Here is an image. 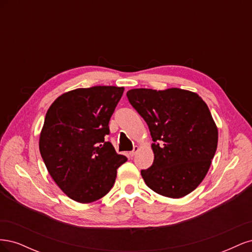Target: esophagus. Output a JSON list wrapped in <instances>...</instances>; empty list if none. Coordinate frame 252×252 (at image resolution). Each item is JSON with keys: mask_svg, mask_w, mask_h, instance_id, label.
<instances>
[{"mask_svg": "<svg viewBox=\"0 0 252 252\" xmlns=\"http://www.w3.org/2000/svg\"><path fill=\"white\" fill-rule=\"evenodd\" d=\"M139 149H140V148H139V146H134V147H133V150L129 152V155H130V157L135 156V154H136V152L139 151Z\"/></svg>", "mask_w": 252, "mask_h": 252, "instance_id": "1", "label": "esophagus"}]
</instances>
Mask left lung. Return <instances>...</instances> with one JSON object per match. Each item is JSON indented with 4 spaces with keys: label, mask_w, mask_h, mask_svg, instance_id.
I'll return each instance as SVG.
<instances>
[{
    "label": "left lung",
    "mask_w": 252,
    "mask_h": 252,
    "mask_svg": "<svg viewBox=\"0 0 252 252\" xmlns=\"http://www.w3.org/2000/svg\"><path fill=\"white\" fill-rule=\"evenodd\" d=\"M132 107L146 122L155 159L141 170L146 185L171 197L189 194L207 174L218 147V127L203 98L181 88L127 91Z\"/></svg>",
    "instance_id": "1"
}]
</instances>
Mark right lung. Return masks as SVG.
Here are the masks:
<instances>
[{
	"instance_id": "add662e5",
	"label": "right lung",
	"mask_w": 252,
	"mask_h": 252,
	"mask_svg": "<svg viewBox=\"0 0 252 252\" xmlns=\"http://www.w3.org/2000/svg\"><path fill=\"white\" fill-rule=\"evenodd\" d=\"M124 87L78 88L60 95L45 117L39 147L56 184L71 200L87 204L112 188L127 161L110 142L109 121Z\"/></svg>"
}]
</instances>
